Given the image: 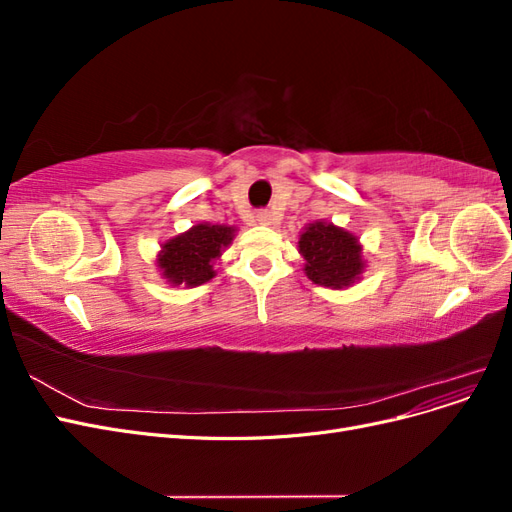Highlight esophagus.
Here are the masks:
<instances>
[{
    "mask_svg": "<svg viewBox=\"0 0 512 512\" xmlns=\"http://www.w3.org/2000/svg\"><path fill=\"white\" fill-rule=\"evenodd\" d=\"M254 220H256L258 224H262V226H269V224H271V211H267V209H260V211H256Z\"/></svg>",
    "mask_w": 512,
    "mask_h": 512,
    "instance_id": "34e87169",
    "label": "esophagus"
}]
</instances>
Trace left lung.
Wrapping results in <instances>:
<instances>
[{"instance_id":"left-lung-1","label":"left lung","mask_w":512,"mask_h":512,"mask_svg":"<svg viewBox=\"0 0 512 512\" xmlns=\"http://www.w3.org/2000/svg\"><path fill=\"white\" fill-rule=\"evenodd\" d=\"M305 273L320 286H350L363 271L361 245L350 232L327 222L309 224L299 241Z\"/></svg>"}]
</instances>
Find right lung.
Masks as SVG:
<instances>
[{"mask_svg":"<svg viewBox=\"0 0 512 512\" xmlns=\"http://www.w3.org/2000/svg\"><path fill=\"white\" fill-rule=\"evenodd\" d=\"M230 226L198 224L183 235L164 243L158 267L173 284L200 286L215 275L211 262L222 254V247L232 241Z\"/></svg>","mask_w":512,"mask_h":512,"instance_id":"1","label":"right lung"}]
</instances>
